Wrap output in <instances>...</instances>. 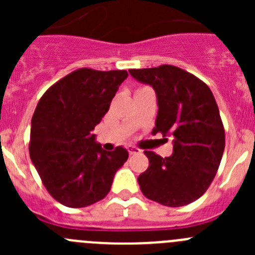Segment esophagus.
<instances>
[{"label":"esophagus","instance_id":"34e87169","mask_svg":"<svg viewBox=\"0 0 255 255\" xmlns=\"http://www.w3.org/2000/svg\"><path fill=\"white\" fill-rule=\"evenodd\" d=\"M128 150H129L130 154H139V153H141V150L139 149V148L134 147V145H129V147H128Z\"/></svg>","mask_w":255,"mask_h":255}]
</instances>
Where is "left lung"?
I'll use <instances>...</instances> for the list:
<instances>
[{
  "label": "left lung",
  "mask_w": 255,
  "mask_h": 255,
  "mask_svg": "<svg viewBox=\"0 0 255 255\" xmlns=\"http://www.w3.org/2000/svg\"><path fill=\"white\" fill-rule=\"evenodd\" d=\"M129 73L157 96L152 134L162 132L173 144L172 154L164 158L144 150L149 167L138 177L141 193L163 206H186L206 193L224 154L225 130L215 97L208 85L176 66Z\"/></svg>",
  "instance_id": "left-lung-1"
}]
</instances>
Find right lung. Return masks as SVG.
Returning a JSON list of instances; mask_svg holds the SVG:
<instances>
[{
	"mask_svg": "<svg viewBox=\"0 0 255 255\" xmlns=\"http://www.w3.org/2000/svg\"><path fill=\"white\" fill-rule=\"evenodd\" d=\"M126 78L125 70H76L38 102L29 153L46 189L61 204L82 208L103 199L129 157L124 147L105 150L93 134Z\"/></svg>",
	"mask_w": 255,
	"mask_h": 255,
	"instance_id": "right-lung-1",
	"label": "right lung"
}]
</instances>
